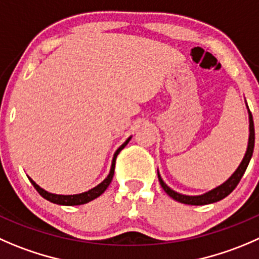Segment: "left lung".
<instances>
[{
  "label": "left lung",
  "instance_id": "obj_1",
  "mask_svg": "<svg viewBox=\"0 0 259 259\" xmlns=\"http://www.w3.org/2000/svg\"><path fill=\"white\" fill-rule=\"evenodd\" d=\"M253 149H254V122H253V116L252 112L249 111V142H248V148H247V153H245L244 158H243L242 163L238 167V169L233 173L232 177L227 181V182L223 183L222 186L219 187L214 188L210 192L205 193V195H200V196H186V195H181V193L176 192V191L170 190L163 180L160 178L159 173H158V180H159L160 186H162L163 190L167 192V195H169L173 200L176 201L181 202V204H186V205H207V204H212V202H217L223 200L224 197H227L229 193L233 192L235 187L238 186L239 181L242 180L243 175H244L245 169H247L248 164H249V160L252 158L253 154Z\"/></svg>",
  "mask_w": 259,
  "mask_h": 259
}]
</instances>
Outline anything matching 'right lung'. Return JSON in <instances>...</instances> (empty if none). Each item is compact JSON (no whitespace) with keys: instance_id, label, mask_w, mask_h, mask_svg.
Masks as SVG:
<instances>
[{"instance_id":"right-lung-1","label":"right lung","mask_w":259,"mask_h":259,"mask_svg":"<svg viewBox=\"0 0 259 259\" xmlns=\"http://www.w3.org/2000/svg\"><path fill=\"white\" fill-rule=\"evenodd\" d=\"M130 138L126 140V142L124 143V144L121 145V147L119 148V149L116 150V153H115L114 155V159H112V165H111V170H110L109 176H107L106 178H105L104 181H102L101 183H100L99 186H96V187L91 188L90 191H87V192H83V193H79V195H54V193H50V192H47L45 190H42L41 187H39V186L36 185V183L34 182V181L31 180V178H29L30 182L32 183V186L35 187V190L37 191V192L41 195L44 199H47L48 201L50 202H54V204H58V205H67V206H72V205H82V204H87V202L92 201L94 199H96V197H99L101 193L105 192V190H106L107 187H109V185L111 183L112 181V177H114V172H115V163H116V157L117 154H119L120 152H121L122 149L125 148V145L129 143Z\"/></svg>"}]
</instances>
